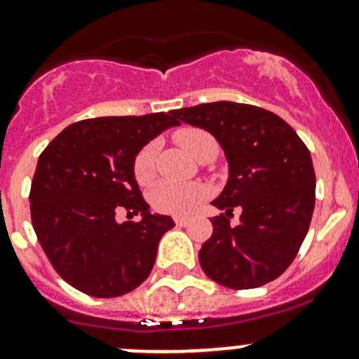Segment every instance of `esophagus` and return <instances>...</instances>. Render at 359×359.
<instances>
[{
    "mask_svg": "<svg viewBox=\"0 0 359 359\" xmlns=\"http://www.w3.org/2000/svg\"><path fill=\"white\" fill-rule=\"evenodd\" d=\"M175 224L180 227H186L189 226V219H186V217H175Z\"/></svg>",
    "mask_w": 359,
    "mask_h": 359,
    "instance_id": "1",
    "label": "esophagus"
}]
</instances>
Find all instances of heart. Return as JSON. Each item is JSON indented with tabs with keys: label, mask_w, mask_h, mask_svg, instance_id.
Returning a JSON list of instances; mask_svg holds the SVG:
<instances>
[{
	"label": "heart",
	"mask_w": 359,
	"mask_h": 359,
	"mask_svg": "<svg viewBox=\"0 0 359 359\" xmlns=\"http://www.w3.org/2000/svg\"><path fill=\"white\" fill-rule=\"evenodd\" d=\"M175 142L186 151L189 156L196 161L203 159H213L219 144L215 137L203 128L194 126H184L173 133ZM156 154L158 142H149L137 153L133 161V175L140 186H149L156 177ZM208 189L201 184H182L172 182V180H163L151 191V205L163 213H172V215H189L200 203L205 200Z\"/></svg>",
	"instance_id": "heart-1"
}]
</instances>
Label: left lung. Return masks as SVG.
<instances>
[{
	"label": "left lung",
	"mask_w": 359,
	"mask_h": 359,
	"mask_svg": "<svg viewBox=\"0 0 359 359\" xmlns=\"http://www.w3.org/2000/svg\"><path fill=\"white\" fill-rule=\"evenodd\" d=\"M212 133L229 163L213 206V233L200 250L210 280L233 290L257 288L288 269L309 231L316 175L309 149L285 119L262 107L220 100L173 111ZM241 220L230 222L232 210Z\"/></svg>",
	"instance_id": "left-lung-1"
}]
</instances>
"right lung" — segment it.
<instances>
[{"instance_id": "1", "label": "right lung", "mask_w": 359, "mask_h": 359, "mask_svg": "<svg viewBox=\"0 0 359 359\" xmlns=\"http://www.w3.org/2000/svg\"><path fill=\"white\" fill-rule=\"evenodd\" d=\"M180 125L173 111L83 119L46 146L31 184V220L53 269L76 290L111 299L151 274L172 217L149 212L135 175L137 153L163 130ZM140 212L139 223L115 213Z\"/></svg>"}]
</instances>
